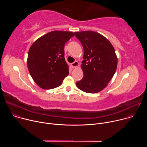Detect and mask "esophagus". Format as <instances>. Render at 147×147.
<instances>
[{
    "label": "esophagus",
    "instance_id": "esophagus-1",
    "mask_svg": "<svg viewBox=\"0 0 147 147\" xmlns=\"http://www.w3.org/2000/svg\"><path fill=\"white\" fill-rule=\"evenodd\" d=\"M79 66V63L77 61H75L74 63H71V66L73 68H75V67H77Z\"/></svg>",
    "mask_w": 147,
    "mask_h": 147
}]
</instances>
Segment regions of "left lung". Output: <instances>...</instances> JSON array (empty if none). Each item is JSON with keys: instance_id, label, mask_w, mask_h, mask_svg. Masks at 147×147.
<instances>
[{"instance_id": "obj_1", "label": "left lung", "mask_w": 147, "mask_h": 147, "mask_svg": "<svg viewBox=\"0 0 147 147\" xmlns=\"http://www.w3.org/2000/svg\"><path fill=\"white\" fill-rule=\"evenodd\" d=\"M84 49L81 69L84 76L77 87L87 93H97L108 86L117 69L115 51L108 39L92 31L74 32Z\"/></svg>"}]
</instances>
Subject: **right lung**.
<instances>
[{"label": "right lung", "instance_id": "right-lung-1", "mask_svg": "<svg viewBox=\"0 0 147 147\" xmlns=\"http://www.w3.org/2000/svg\"><path fill=\"white\" fill-rule=\"evenodd\" d=\"M74 35L73 32L69 31H51L39 38L30 47L28 69L40 88H56L69 75L64 48L65 44Z\"/></svg>", "mask_w": 147, "mask_h": 147}]
</instances>
